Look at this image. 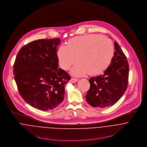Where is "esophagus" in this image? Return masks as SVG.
I'll list each match as a JSON object with an SVG mask.
<instances>
[{
  "label": "esophagus",
  "mask_w": 147,
  "mask_h": 147,
  "mask_svg": "<svg viewBox=\"0 0 147 147\" xmlns=\"http://www.w3.org/2000/svg\"><path fill=\"white\" fill-rule=\"evenodd\" d=\"M78 79L73 78H71V79L70 80V82H71V83H76V82H78Z\"/></svg>",
  "instance_id": "1"
}]
</instances>
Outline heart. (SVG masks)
I'll return each mask as SVG.
<instances>
[{
  "instance_id": "heart-1",
  "label": "heart",
  "mask_w": 147,
  "mask_h": 147,
  "mask_svg": "<svg viewBox=\"0 0 147 147\" xmlns=\"http://www.w3.org/2000/svg\"><path fill=\"white\" fill-rule=\"evenodd\" d=\"M114 46L107 36L98 34L77 36L67 40L66 46L57 51L60 67L69 70L76 61L71 73L76 76L88 73L95 76L104 72L110 65L114 56Z\"/></svg>"
}]
</instances>
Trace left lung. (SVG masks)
<instances>
[{
	"label": "left lung",
	"mask_w": 147,
	"mask_h": 147,
	"mask_svg": "<svg viewBox=\"0 0 147 147\" xmlns=\"http://www.w3.org/2000/svg\"><path fill=\"white\" fill-rule=\"evenodd\" d=\"M114 49L111 63L104 74L89 80L90 87L85 98L93 107L104 108L113 105L127 87L129 66L127 58L116 41Z\"/></svg>",
	"instance_id": "left-lung-1"
}]
</instances>
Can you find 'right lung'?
Instances as JSON below:
<instances>
[{
  "label": "right lung",
  "mask_w": 147,
  "mask_h": 147,
  "mask_svg": "<svg viewBox=\"0 0 147 147\" xmlns=\"http://www.w3.org/2000/svg\"><path fill=\"white\" fill-rule=\"evenodd\" d=\"M59 38L35 40L18 51L13 74L22 98L30 105L46 111L63 101L65 85L70 77L58 67L57 46Z\"/></svg>",
  "instance_id": "right-lung-1"
}]
</instances>
